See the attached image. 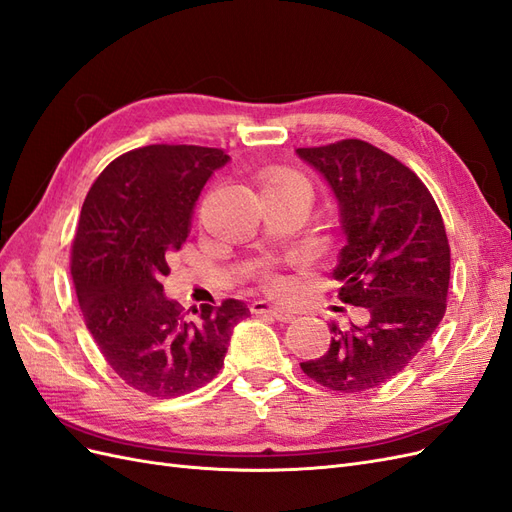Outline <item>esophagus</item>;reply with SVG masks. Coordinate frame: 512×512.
<instances>
[{"instance_id":"1","label":"esophagus","mask_w":512,"mask_h":512,"mask_svg":"<svg viewBox=\"0 0 512 512\" xmlns=\"http://www.w3.org/2000/svg\"><path fill=\"white\" fill-rule=\"evenodd\" d=\"M250 309H252L254 314H269V316H273L275 320H280V322H290V320L294 318L292 309L280 307V305H273V303H269V301H254V303L250 305Z\"/></svg>"}]
</instances>
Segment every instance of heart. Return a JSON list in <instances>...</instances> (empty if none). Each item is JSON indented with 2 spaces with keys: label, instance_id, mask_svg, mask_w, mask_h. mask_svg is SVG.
I'll list each match as a JSON object with an SVG mask.
<instances>
[{
  "label": "heart",
  "instance_id": "heart-1",
  "mask_svg": "<svg viewBox=\"0 0 512 512\" xmlns=\"http://www.w3.org/2000/svg\"><path fill=\"white\" fill-rule=\"evenodd\" d=\"M286 177H297V175H290V173H282V175H275L271 181H277V179H286ZM258 280L262 284V288L269 290V292H280L286 288V280L280 275L275 273L271 267H262L258 271Z\"/></svg>",
  "mask_w": 512,
  "mask_h": 512
}]
</instances>
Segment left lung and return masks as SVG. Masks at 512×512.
<instances>
[{"label":"left lung","instance_id":"obj_1","mask_svg":"<svg viewBox=\"0 0 512 512\" xmlns=\"http://www.w3.org/2000/svg\"><path fill=\"white\" fill-rule=\"evenodd\" d=\"M297 153L339 200L348 237L333 269L339 299L367 309L361 327L331 324L329 350L301 369L331 391L363 393L395 378L438 329L451 247L427 185L386 151L346 138Z\"/></svg>","mask_w":512,"mask_h":512}]
</instances>
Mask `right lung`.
Segmentation results:
<instances>
[{"instance_id":"obj_1","label":"right lung","mask_w":512,"mask_h":512,"mask_svg":"<svg viewBox=\"0 0 512 512\" xmlns=\"http://www.w3.org/2000/svg\"><path fill=\"white\" fill-rule=\"evenodd\" d=\"M224 149L147 145L123 153L91 185L70 252L83 320L104 361L151 397L192 393L220 374L239 299L203 305L190 320L164 297L168 256L188 239L196 198Z\"/></svg>"}]
</instances>
